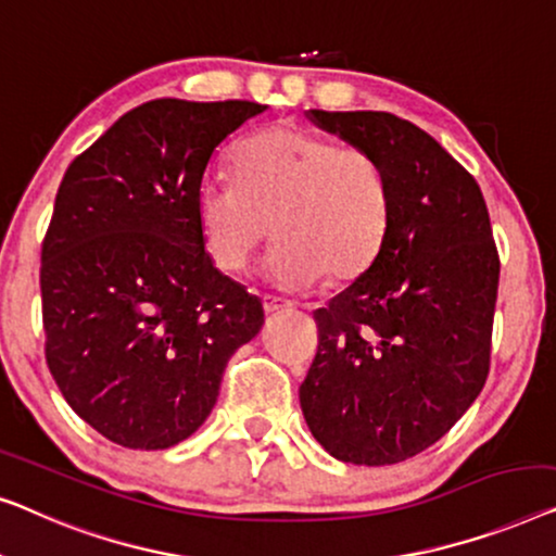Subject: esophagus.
Masks as SVG:
<instances>
[{
	"instance_id": "obj_1",
	"label": "esophagus",
	"mask_w": 556,
	"mask_h": 556,
	"mask_svg": "<svg viewBox=\"0 0 556 556\" xmlns=\"http://www.w3.org/2000/svg\"><path fill=\"white\" fill-rule=\"evenodd\" d=\"M262 304H264V312H267V315H275V312L292 307V304H289V302L279 300V296H269V294L262 296Z\"/></svg>"
}]
</instances>
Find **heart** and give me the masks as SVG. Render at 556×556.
<instances>
[{
	"label": "heart",
	"mask_w": 556,
	"mask_h": 556,
	"mask_svg": "<svg viewBox=\"0 0 556 556\" xmlns=\"http://www.w3.org/2000/svg\"><path fill=\"white\" fill-rule=\"evenodd\" d=\"M197 218L208 256L229 275L249 267L271 224L279 244L264 271L285 289H309L370 267L390 226V181L365 148L277 123L237 146L233 178L203 181Z\"/></svg>",
	"instance_id": "b5f03b06"
}]
</instances>
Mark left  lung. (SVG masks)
<instances>
[{"label":"left lung","instance_id":"8db88e82","mask_svg":"<svg viewBox=\"0 0 556 556\" xmlns=\"http://www.w3.org/2000/svg\"><path fill=\"white\" fill-rule=\"evenodd\" d=\"M307 115L382 163L390 226L370 267L315 312L300 405L330 456L401 464L448 433L486 382L498 289L489 208L476 178L410 121Z\"/></svg>","mask_w":556,"mask_h":556}]
</instances>
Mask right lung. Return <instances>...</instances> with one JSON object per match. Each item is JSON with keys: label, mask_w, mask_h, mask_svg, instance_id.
Wrapping results in <instances>:
<instances>
[{"label": "right lung", "mask_w": 556, "mask_h": 556, "mask_svg": "<svg viewBox=\"0 0 556 556\" xmlns=\"http://www.w3.org/2000/svg\"><path fill=\"white\" fill-rule=\"evenodd\" d=\"M267 105L161 98L65 170L42 241L45 357L77 416L125 448L181 443L262 302L214 267L197 193L216 146Z\"/></svg>", "instance_id": "right-lung-1"}]
</instances>
